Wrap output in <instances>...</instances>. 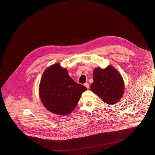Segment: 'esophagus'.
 <instances>
[{
	"mask_svg": "<svg viewBox=\"0 0 155 155\" xmlns=\"http://www.w3.org/2000/svg\"><path fill=\"white\" fill-rule=\"evenodd\" d=\"M84 85H85L87 88H89V84L88 82H85V83L84 84Z\"/></svg>",
	"mask_w": 155,
	"mask_h": 155,
	"instance_id": "esophagus-1",
	"label": "esophagus"
}]
</instances>
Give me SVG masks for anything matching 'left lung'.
I'll use <instances>...</instances> for the list:
<instances>
[{"mask_svg": "<svg viewBox=\"0 0 155 155\" xmlns=\"http://www.w3.org/2000/svg\"><path fill=\"white\" fill-rule=\"evenodd\" d=\"M93 75L91 90L106 103L112 104L118 102L124 89L123 78L118 71L112 66L105 69L97 67L94 70Z\"/></svg>", "mask_w": 155, "mask_h": 155, "instance_id": "obj_1", "label": "left lung"}]
</instances>
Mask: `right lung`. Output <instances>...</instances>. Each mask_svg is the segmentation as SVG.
Instances as JSON below:
<instances>
[{"mask_svg":"<svg viewBox=\"0 0 155 155\" xmlns=\"http://www.w3.org/2000/svg\"><path fill=\"white\" fill-rule=\"evenodd\" d=\"M87 88L77 84L59 63L48 67L42 76L39 96L46 109L59 115H66L73 110L81 94Z\"/></svg>","mask_w":155,"mask_h":155,"instance_id":"right-lung-1","label":"right lung"}]
</instances>
